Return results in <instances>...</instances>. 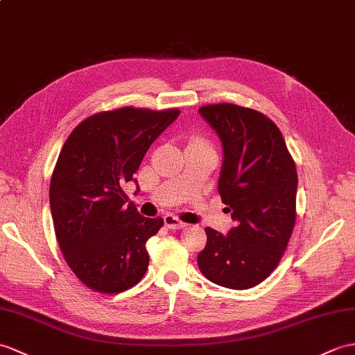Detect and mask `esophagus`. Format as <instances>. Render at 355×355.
Here are the masks:
<instances>
[{"label": "esophagus", "mask_w": 355, "mask_h": 355, "mask_svg": "<svg viewBox=\"0 0 355 355\" xmlns=\"http://www.w3.org/2000/svg\"><path fill=\"white\" fill-rule=\"evenodd\" d=\"M163 219H164V225H166V227L171 228V230H183V228L187 227L186 222L180 220V219H178L177 216H174V215H166Z\"/></svg>", "instance_id": "34e87169"}]
</instances>
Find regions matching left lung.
<instances>
[{
	"label": "left lung",
	"mask_w": 355,
	"mask_h": 355,
	"mask_svg": "<svg viewBox=\"0 0 355 355\" xmlns=\"http://www.w3.org/2000/svg\"><path fill=\"white\" fill-rule=\"evenodd\" d=\"M200 113L224 146L218 191L236 227L227 236L205 228L207 243L198 266L218 286L251 289L278 266L291 241L295 162L282 131L263 113L230 103L202 105Z\"/></svg>",
	"instance_id": "8db88e82"
}]
</instances>
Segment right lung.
I'll return each instance as SVG.
<instances>
[{
	"label": "right lung",
	"instance_id": "1",
	"mask_svg": "<svg viewBox=\"0 0 355 355\" xmlns=\"http://www.w3.org/2000/svg\"><path fill=\"white\" fill-rule=\"evenodd\" d=\"M180 110L136 107L100 112L72 130L49 184L55 239L81 283L119 293L144 278L146 241L163 227L127 202L122 187L136 181L140 162ZM139 187V186H137Z\"/></svg>",
	"mask_w": 355,
	"mask_h": 355
}]
</instances>
